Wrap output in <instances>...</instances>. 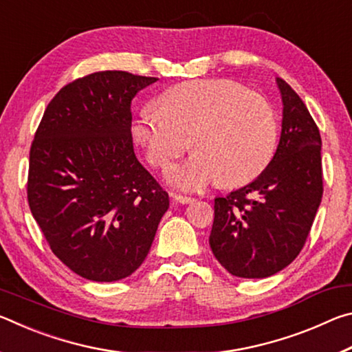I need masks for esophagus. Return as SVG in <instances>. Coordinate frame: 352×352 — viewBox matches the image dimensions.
Wrapping results in <instances>:
<instances>
[{"label": "esophagus", "instance_id": "obj_1", "mask_svg": "<svg viewBox=\"0 0 352 352\" xmlns=\"http://www.w3.org/2000/svg\"><path fill=\"white\" fill-rule=\"evenodd\" d=\"M172 199H174V201H177V204H182V205L194 201L192 197H186V195H180V194H172Z\"/></svg>", "mask_w": 352, "mask_h": 352}]
</instances>
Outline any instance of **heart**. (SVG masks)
<instances>
[{"mask_svg": "<svg viewBox=\"0 0 352 352\" xmlns=\"http://www.w3.org/2000/svg\"><path fill=\"white\" fill-rule=\"evenodd\" d=\"M158 102L136 111L132 135L152 166L168 164L189 147L195 152L166 169L172 188L200 190L220 180L241 186L261 175L278 142L276 113L267 99L226 79L172 87Z\"/></svg>", "mask_w": 352, "mask_h": 352, "instance_id": "obj_1", "label": "heart"}]
</instances>
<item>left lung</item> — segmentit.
<instances>
[{
  "instance_id": "left-lung-1",
  "label": "left lung",
  "mask_w": 352,
  "mask_h": 352,
  "mask_svg": "<svg viewBox=\"0 0 352 352\" xmlns=\"http://www.w3.org/2000/svg\"><path fill=\"white\" fill-rule=\"evenodd\" d=\"M283 100L281 138L264 172L214 200L210 245L231 275L267 278L305 247L323 195L321 136L301 98L276 79Z\"/></svg>"
}]
</instances>
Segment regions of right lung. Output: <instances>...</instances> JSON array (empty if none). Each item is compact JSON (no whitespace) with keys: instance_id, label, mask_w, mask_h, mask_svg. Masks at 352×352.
Returning a JSON list of instances; mask_svg holds the SVG:
<instances>
[{"instance_id":"right-lung-1","label":"right lung","mask_w":352,"mask_h":352,"mask_svg":"<svg viewBox=\"0 0 352 352\" xmlns=\"http://www.w3.org/2000/svg\"><path fill=\"white\" fill-rule=\"evenodd\" d=\"M157 77L99 71L47 104L29 153L28 200L58 259L98 283L144 262L169 195L136 158L132 100Z\"/></svg>"}]
</instances>
